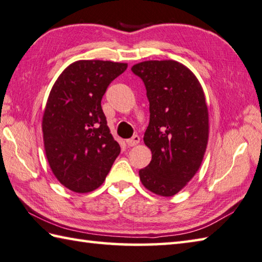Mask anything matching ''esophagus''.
Instances as JSON below:
<instances>
[{"label": "esophagus", "instance_id": "1", "mask_svg": "<svg viewBox=\"0 0 262 262\" xmlns=\"http://www.w3.org/2000/svg\"><path fill=\"white\" fill-rule=\"evenodd\" d=\"M140 142V138H139V136H133L131 139H127L126 140V145L129 146V147H133V146H136V145H138Z\"/></svg>", "mask_w": 262, "mask_h": 262}]
</instances>
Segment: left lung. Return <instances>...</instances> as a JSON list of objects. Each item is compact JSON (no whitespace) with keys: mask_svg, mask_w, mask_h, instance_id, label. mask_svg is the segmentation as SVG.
<instances>
[{"mask_svg":"<svg viewBox=\"0 0 262 262\" xmlns=\"http://www.w3.org/2000/svg\"><path fill=\"white\" fill-rule=\"evenodd\" d=\"M131 71L144 82L150 113L144 141L151 161L139 170L140 180L154 194L173 196L200 169L208 145L203 89L188 68L174 60L142 61Z\"/></svg>","mask_w":262,"mask_h":262,"instance_id":"8db88e82","label":"left lung"}]
</instances>
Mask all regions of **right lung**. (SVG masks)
Segmentation results:
<instances>
[{"label": "right lung", "instance_id": "obj_1", "mask_svg": "<svg viewBox=\"0 0 262 262\" xmlns=\"http://www.w3.org/2000/svg\"><path fill=\"white\" fill-rule=\"evenodd\" d=\"M126 67L122 62L78 60L51 89L42 121L44 148L53 174L68 189H97L120 155L101 99Z\"/></svg>", "mask_w": 262, "mask_h": 262}]
</instances>
